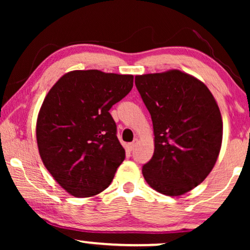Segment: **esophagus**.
<instances>
[{
  "mask_svg": "<svg viewBox=\"0 0 250 250\" xmlns=\"http://www.w3.org/2000/svg\"><path fill=\"white\" fill-rule=\"evenodd\" d=\"M136 143H138V140H134V141H133V142H131V143H128V145H127V148L129 149V150H133V149H134V146H136Z\"/></svg>",
  "mask_w": 250,
  "mask_h": 250,
  "instance_id": "obj_1",
  "label": "esophagus"
}]
</instances>
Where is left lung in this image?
Returning a JSON list of instances; mask_svg holds the SVG:
<instances>
[{
  "mask_svg": "<svg viewBox=\"0 0 250 250\" xmlns=\"http://www.w3.org/2000/svg\"><path fill=\"white\" fill-rule=\"evenodd\" d=\"M135 85L155 133L143 176L158 192L181 196L199 186L216 163L223 136L220 109L203 82L180 70L135 76Z\"/></svg>",
  "mask_w": 250,
  "mask_h": 250,
  "instance_id": "left-lung-1",
  "label": "left lung"
}]
</instances>
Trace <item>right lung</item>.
Listing matches in <instances>:
<instances>
[{
	"label": "right lung",
	"mask_w": 250,
	"mask_h": 250,
	"mask_svg": "<svg viewBox=\"0 0 250 250\" xmlns=\"http://www.w3.org/2000/svg\"><path fill=\"white\" fill-rule=\"evenodd\" d=\"M132 87V75L74 70L44 99L36 124L40 156L53 179L74 197L107 189L125 159L109 110Z\"/></svg>",
	"instance_id": "right-lung-1"
}]
</instances>
